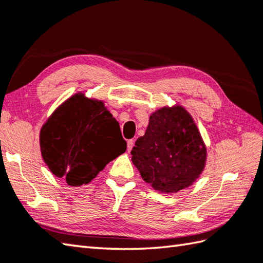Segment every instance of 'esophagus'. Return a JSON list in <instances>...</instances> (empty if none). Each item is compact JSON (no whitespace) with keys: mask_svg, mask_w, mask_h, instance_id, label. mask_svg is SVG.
<instances>
[{"mask_svg":"<svg viewBox=\"0 0 263 263\" xmlns=\"http://www.w3.org/2000/svg\"><path fill=\"white\" fill-rule=\"evenodd\" d=\"M133 145H135V140L133 139H131V140H127V152H130Z\"/></svg>","mask_w":263,"mask_h":263,"instance_id":"1","label":"esophagus"}]
</instances>
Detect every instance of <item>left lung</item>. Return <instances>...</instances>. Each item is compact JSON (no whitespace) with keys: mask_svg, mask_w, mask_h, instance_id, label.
I'll return each mask as SVG.
<instances>
[{"mask_svg":"<svg viewBox=\"0 0 263 263\" xmlns=\"http://www.w3.org/2000/svg\"><path fill=\"white\" fill-rule=\"evenodd\" d=\"M132 162L141 178L161 193H178L202 173L206 148L192 116L180 106L153 112L145 136L137 139Z\"/></svg>","mask_w":263,"mask_h":263,"instance_id":"1","label":"left lung"}]
</instances>
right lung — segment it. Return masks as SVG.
Listing matches in <instances>:
<instances>
[{"label":"right lung","instance_id":"right-lung-1","mask_svg":"<svg viewBox=\"0 0 263 263\" xmlns=\"http://www.w3.org/2000/svg\"><path fill=\"white\" fill-rule=\"evenodd\" d=\"M42 157L69 186L89 183L126 151L118 122L104 102L77 93L57 108L41 130Z\"/></svg>","mask_w":263,"mask_h":263}]
</instances>
